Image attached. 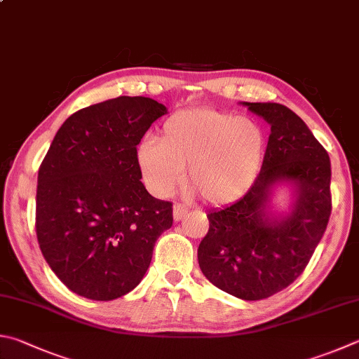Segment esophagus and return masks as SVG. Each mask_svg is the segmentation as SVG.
<instances>
[{
	"label": "esophagus",
	"instance_id": "obj_1",
	"mask_svg": "<svg viewBox=\"0 0 359 359\" xmlns=\"http://www.w3.org/2000/svg\"><path fill=\"white\" fill-rule=\"evenodd\" d=\"M187 213H188V208H187L185 205L174 204V207H172V217H174V221H180L182 218L185 217Z\"/></svg>",
	"mask_w": 359,
	"mask_h": 359
}]
</instances>
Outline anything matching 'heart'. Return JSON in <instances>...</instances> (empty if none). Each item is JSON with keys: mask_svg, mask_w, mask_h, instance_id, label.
<instances>
[{"mask_svg": "<svg viewBox=\"0 0 359 359\" xmlns=\"http://www.w3.org/2000/svg\"><path fill=\"white\" fill-rule=\"evenodd\" d=\"M265 154L266 135L254 119L193 108L168 117L160 140H146L136 158L142 179L157 196H168L190 166L188 179L201 196L223 205L251 190Z\"/></svg>", "mask_w": 359, "mask_h": 359, "instance_id": "heart-1", "label": "heart"}]
</instances>
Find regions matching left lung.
<instances>
[{"instance_id":"8db88e82","label":"left lung","mask_w":359,"mask_h":359,"mask_svg":"<svg viewBox=\"0 0 359 359\" xmlns=\"http://www.w3.org/2000/svg\"><path fill=\"white\" fill-rule=\"evenodd\" d=\"M270 126L256 184L243 198L207 213L198 248L201 271L218 289L246 302L264 299L302 275L320 243L331 215L328 152L299 116L281 103L242 102ZM291 190L287 211L272 199Z\"/></svg>"}]
</instances>
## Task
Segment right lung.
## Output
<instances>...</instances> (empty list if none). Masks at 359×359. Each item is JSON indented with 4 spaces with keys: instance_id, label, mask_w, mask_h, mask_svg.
<instances>
[{
    "instance_id": "add662e5",
    "label": "right lung",
    "mask_w": 359,
    "mask_h": 359,
    "mask_svg": "<svg viewBox=\"0 0 359 359\" xmlns=\"http://www.w3.org/2000/svg\"><path fill=\"white\" fill-rule=\"evenodd\" d=\"M168 108L117 97L72 114L39 168L36 232L55 275L76 295L109 302L133 290L172 204L141 182L136 147Z\"/></svg>"
}]
</instances>
